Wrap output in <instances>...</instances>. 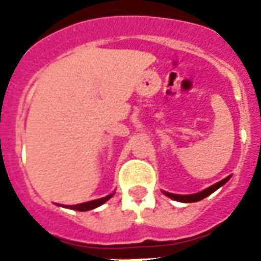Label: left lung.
<instances>
[{"label": "left lung", "mask_w": 261, "mask_h": 261, "mask_svg": "<svg viewBox=\"0 0 261 261\" xmlns=\"http://www.w3.org/2000/svg\"><path fill=\"white\" fill-rule=\"evenodd\" d=\"M229 178H230V176H227V177H225L223 180H221V181L215 182L214 186L208 187V188H206V190L200 191V192H198V194H192V195H176V194H169V192H164V194L167 195L168 198L173 199V200H177V202H182V203H194V202H199V200H202V199H204L206 196H208V195H211L214 191H217L219 188V187H222L223 184H226L227 181H229Z\"/></svg>", "instance_id": "left-lung-1"}]
</instances>
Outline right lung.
Returning a JSON list of instances; mask_svg holds the SVG:
<instances>
[{
    "mask_svg": "<svg viewBox=\"0 0 261 261\" xmlns=\"http://www.w3.org/2000/svg\"><path fill=\"white\" fill-rule=\"evenodd\" d=\"M114 194L108 195L106 198H100V199H96V200H90V202L87 203H80V204H74V206H65V207H69L71 210H77V211H88V210H93L96 207L101 206L102 203H106L107 200L110 198H112Z\"/></svg>",
    "mask_w": 261,
    "mask_h": 261,
    "instance_id": "right-lung-1",
    "label": "right lung"
}]
</instances>
